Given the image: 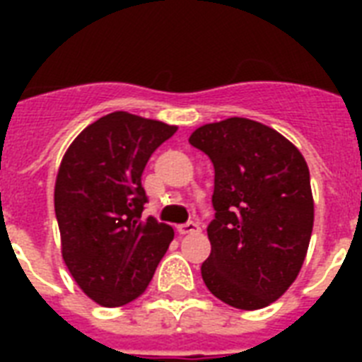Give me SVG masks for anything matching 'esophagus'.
<instances>
[{
  "label": "esophagus",
  "mask_w": 362,
  "mask_h": 362,
  "mask_svg": "<svg viewBox=\"0 0 362 362\" xmlns=\"http://www.w3.org/2000/svg\"><path fill=\"white\" fill-rule=\"evenodd\" d=\"M199 231H201V227H199L197 221H187V223L178 227V233H180V235H193V233Z\"/></svg>",
  "instance_id": "1"
}]
</instances>
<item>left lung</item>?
Listing matches in <instances>:
<instances>
[{
	"label": "left lung",
	"instance_id": "obj_1",
	"mask_svg": "<svg viewBox=\"0 0 362 362\" xmlns=\"http://www.w3.org/2000/svg\"><path fill=\"white\" fill-rule=\"evenodd\" d=\"M214 165L209 291L238 310L274 303L297 278L314 227L310 170L303 153L259 122L227 118L189 136Z\"/></svg>",
	"mask_w": 362,
	"mask_h": 362
}]
</instances>
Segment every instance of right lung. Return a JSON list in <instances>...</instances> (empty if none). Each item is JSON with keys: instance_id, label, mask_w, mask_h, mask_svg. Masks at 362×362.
<instances>
[{"instance_id": "add662e5", "label": "right lung", "mask_w": 362, "mask_h": 362, "mask_svg": "<svg viewBox=\"0 0 362 362\" xmlns=\"http://www.w3.org/2000/svg\"><path fill=\"white\" fill-rule=\"evenodd\" d=\"M175 125L112 112L76 136L59 165L54 209L62 255L88 297L112 308L135 300L175 238L173 227L142 218L148 159Z\"/></svg>"}]
</instances>
